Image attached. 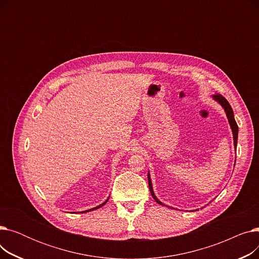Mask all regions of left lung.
<instances>
[{"mask_svg": "<svg viewBox=\"0 0 259 259\" xmlns=\"http://www.w3.org/2000/svg\"><path fill=\"white\" fill-rule=\"evenodd\" d=\"M213 99H214L216 102H219V103L223 106V108L225 109V112H226V114H227V117H228V120H229V124H230L231 129H232V132H233L234 148H235V150H236V146H237V135H238V126H237L236 121H235L234 113H233L232 108H231L229 102L223 97L222 94H220V93H217V94L213 95ZM148 184H149V189H150L151 195H152V197L155 199V201H156L157 203H159V205H161V206H165L164 203H162L160 200H158V198L155 196V194H154V192H153V188H152V183H151V179H150V174H149V173H148Z\"/></svg>", "mask_w": 259, "mask_h": 259, "instance_id": "1", "label": "left lung"}]
</instances>
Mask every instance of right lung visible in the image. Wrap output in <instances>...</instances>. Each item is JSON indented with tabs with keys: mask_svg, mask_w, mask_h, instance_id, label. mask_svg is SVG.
I'll return each mask as SVG.
<instances>
[{
	"mask_svg": "<svg viewBox=\"0 0 259 259\" xmlns=\"http://www.w3.org/2000/svg\"><path fill=\"white\" fill-rule=\"evenodd\" d=\"M109 199V198H108ZM108 199L106 200V201H104L103 203H101V205L100 206H98V207H95V208H92V209H89V210H86V211H83V212H81V213H86V212H89V211H93V210H97V209H99V208H101V207H103L104 205H105V203L108 201Z\"/></svg>",
	"mask_w": 259,
	"mask_h": 259,
	"instance_id": "1",
	"label": "right lung"
}]
</instances>
